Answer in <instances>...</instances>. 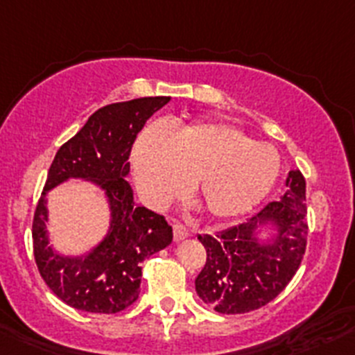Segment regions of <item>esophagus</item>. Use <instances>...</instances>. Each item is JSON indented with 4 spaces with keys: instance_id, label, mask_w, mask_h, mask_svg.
Listing matches in <instances>:
<instances>
[{
    "instance_id": "obj_1",
    "label": "esophagus",
    "mask_w": 355,
    "mask_h": 355,
    "mask_svg": "<svg viewBox=\"0 0 355 355\" xmlns=\"http://www.w3.org/2000/svg\"><path fill=\"white\" fill-rule=\"evenodd\" d=\"M189 230L185 226H182V224H173V238L175 241H182L185 240V238L189 236Z\"/></svg>"
}]
</instances>
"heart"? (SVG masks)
Returning a JSON list of instances; mask_svg holds the SVG:
<instances>
[{
	"label": "heart",
	"instance_id": "heart-1",
	"mask_svg": "<svg viewBox=\"0 0 355 355\" xmlns=\"http://www.w3.org/2000/svg\"><path fill=\"white\" fill-rule=\"evenodd\" d=\"M135 182L145 203L162 207L194 182L205 211L230 218L256 207L280 175V154L226 122H201L168 135L144 132L132 152Z\"/></svg>",
	"mask_w": 355,
	"mask_h": 355
}]
</instances>
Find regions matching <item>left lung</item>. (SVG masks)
Here are the masks:
<instances>
[{
	"label": "left lung",
	"mask_w": 355,
	"mask_h": 355,
	"mask_svg": "<svg viewBox=\"0 0 355 355\" xmlns=\"http://www.w3.org/2000/svg\"><path fill=\"white\" fill-rule=\"evenodd\" d=\"M287 191L247 223L198 236L207 263L196 278L198 296L215 312L247 313L273 301L296 275L308 236L306 184L300 170L287 175ZM264 229L270 236L259 239Z\"/></svg>",
	"instance_id": "obj_1"
}]
</instances>
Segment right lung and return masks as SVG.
<instances>
[{
    "mask_svg": "<svg viewBox=\"0 0 355 355\" xmlns=\"http://www.w3.org/2000/svg\"><path fill=\"white\" fill-rule=\"evenodd\" d=\"M168 96L138 98L99 108L55 154L33 218V252L49 289L69 306L91 313H117L138 300L141 263L166 248L173 230L166 218L132 200L129 154L145 122ZM69 178L105 191L111 226L84 257H61L48 243L46 194Z\"/></svg>",
    "mask_w": 355,
    "mask_h": 355,
    "instance_id": "right-lung-1",
    "label": "right lung"
}]
</instances>
